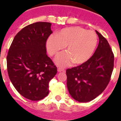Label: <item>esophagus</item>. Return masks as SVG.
<instances>
[{
	"label": "esophagus",
	"instance_id": "34e87169",
	"mask_svg": "<svg viewBox=\"0 0 121 121\" xmlns=\"http://www.w3.org/2000/svg\"><path fill=\"white\" fill-rule=\"evenodd\" d=\"M57 71H59V72H62V71H65V70H64V68H60V67H59V68H57Z\"/></svg>",
	"mask_w": 121,
	"mask_h": 121
}]
</instances>
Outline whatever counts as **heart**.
I'll return each instance as SVG.
<instances>
[{"label": "heart", "instance_id": "1", "mask_svg": "<svg viewBox=\"0 0 121 121\" xmlns=\"http://www.w3.org/2000/svg\"><path fill=\"white\" fill-rule=\"evenodd\" d=\"M98 42L95 31L80 26L61 30L56 36H51L47 41V48L51 56L57 55L67 46V52L59 54L55 59L59 66H68L73 62L82 64L87 61L93 53Z\"/></svg>", "mask_w": 121, "mask_h": 121}]
</instances>
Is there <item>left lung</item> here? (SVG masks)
<instances>
[{
    "instance_id": "left-lung-1",
    "label": "left lung",
    "mask_w": 121,
    "mask_h": 121,
    "mask_svg": "<svg viewBox=\"0 0 121 121\" xmlns=\"http://www.w3.org/2000/svg\"><path fill=\"white\" fill-rule=\"evenodd\" d=\"M99 44L93 55L81 65L66 70L69 93L76 100L87 102L102 93L110 80L114 55L108 42L96 31Z\"/></svg>"
}]
</instances>
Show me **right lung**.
I'll return each instance as SVG.
<instances>
[{
    "label": "right lung",
    "instance_id": "right-lung-1",
    "mask_svg": "<svg viewBox=\"0 0 121 121\" xmlns=\"http://www.w3.org/2000/svg\"><path fill=\"white\" fill-rule=\"evenodd\" d=\"M51 23L27 25L16 35L6 57L9 79L22 96L39 100L49 93V82L57 67L47 54L46 42L52 33Z\"/></svg>",
    "mask_w": 121,
    "mask_h": 121
}]
</instances>
